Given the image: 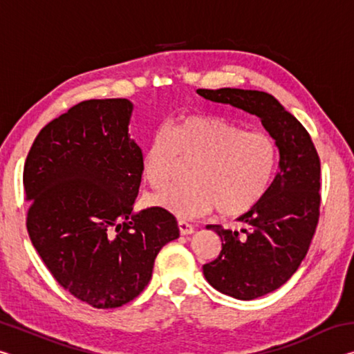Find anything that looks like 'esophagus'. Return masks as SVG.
Wrapping results in <instances>:
<instances>
[{
  "mask_svg": "<svg viewBox=\"0 0 354 354\" xmlns=\"http://www.w3.org/2000/svg\"><path fill=\"white\" fill-rule=\"evenodd\" d=\"M178 227H179V232H181V236H189V234H194V226L190 223H187L185 220H179L178 221Z\"/></svg>",
  "mask_w": 354,
  "mask_h": 354,
  "instance_id": "34e87169",
  "label": "esophagus"
}]
</instances>
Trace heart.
<instances>
[{
	"instance_id": "heart-1",
	"label": "heart",
	"mask_w": 354,
	"mask_h": 354,
	"mask_svg": "<svg viewBox=\"0 0 354 354\" xmlns=\"http://www.w3.org/2000/svg\"><path fill=\"white\" fill-rule=\"evenodd\" d=\"M178 158L194 160L190 183L154 195L151 203L179 218H194L214 207L221 215L254 207L270 189L279 153L267 133L217 117L189 115L153 134L142 151L143 179L153 189H164Z\"/></svg>"
}]
</instances>
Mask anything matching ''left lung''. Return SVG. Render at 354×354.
<instances>
[{
  "instance_id": "8db88e82",
  "label": "left lung",
  "mask_w": 354,
  "mask_h": 354,
  "mask_svg": "<svg viewBox=\"0 0 354 354\" xmlns=\"http://www.w3.org/2000/svg\"><path fill=\"white\" fill-rule=\"evenodd\" d=\"M205 100L256 115L278 145V173L267 195L237 218L241 232L207 225L221 251L203 273L214 289L237 299L267 295L287 283L306 257L320 207V159L308 131L270 93L198 88Z\"/></svg>"
}]
</instances>
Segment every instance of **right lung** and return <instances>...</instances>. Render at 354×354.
<instances>
[{
	"mask_svg": "<svg viewBox=\"0 0 354 354\" xmlns=\"http://www.w3.org/2000/svg\"><path fill=\"white\" fill-rule=\"evenodd\" d=\"M133 109L127 98L73 106L40 131L23 170L34 248L65 290L98 309L139 295L160 248L179 237L170 212L133 209L142 181Z\"/></svg>",
	"mask_w": 354,
	"mask_h": 354,
	"instance_id": "obj_1",
	"label": "right lung"
}]
</instances>
